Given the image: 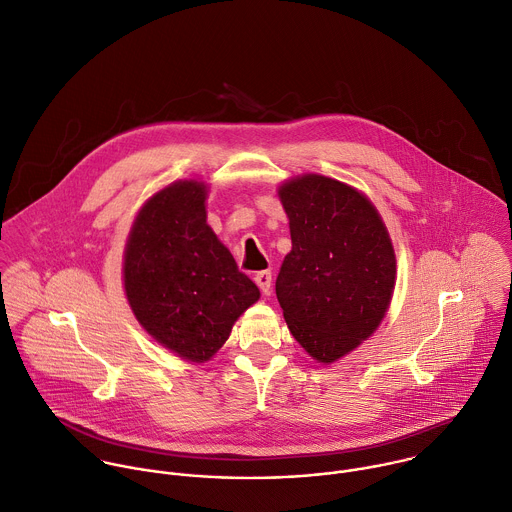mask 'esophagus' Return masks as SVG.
Segmentation results:
<instances>
[{"instance_id":"esophagus-1","label":"esophagus","mask_w":512,"mask_h":512,"mask_svg":"<svg viewBox=\"0 0 512 512\" xmlns=\"http://www.w3.org/2000/svg\"><path fill=\"white\" fill-rule=\"evenodd\" d=\"M255 283H257V287L261 289V293H269L271 291V281H273V277H271V271H259V273H255Z\"/></svg>"}]
</instances>
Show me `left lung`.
Here are the masks:
<instances>
[{"instance_id": "1", "label": "left lung", "mask_w": 512, "mask_h": 512, "mask_svg": "<svg viewBox=\"0 0 512 512\" xmlns=\"http://www.w3.org/2000/svg\"><path fill=\"white\" fill-rule=\"evenodd\" d=\"M291 251L275 291L297 343L333 363L381 325L395 289L397 259L375 205L325 175H299L279 187Z\"/></svg>"}]
</instances>
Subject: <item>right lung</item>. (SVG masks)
<instances>
[{"instance_id": "right-lung-1", "label": "right lung", "mask_w": 512, "mask_h": 512, "mask_svg": "<svg viewBox=\"0 0 512 512\" xmlns=\"http://www.w3.org/2000/svg\"><path fill=\"white\" fill-rule=\"evenodd\" d=\"M207 185L175 181L139 209L123 255V287L141 327L185 361H209L259 301L207 225Z\"/></svg>"}]
</instances>
